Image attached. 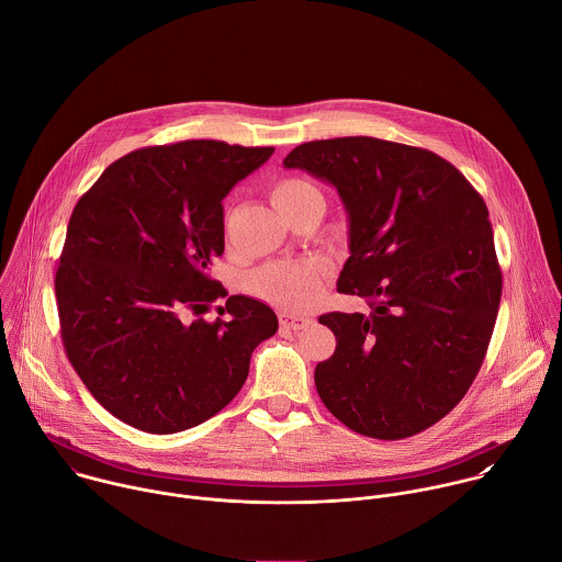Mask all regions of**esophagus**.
<instances>
[{"label":"esophagus","mask_w":562,"mask_h":562,"mask_svg":"<svg viewBox=\"0 0 562 562\" xmlns=\"http://www.w3.org/2000/svg\"><path fill=\"white\" fill-rule=\"evenodd\" d=\"M278 319H280V327L282 329H291V331H300V329H304L308 325V317L293 315V313H286V311H282L278 315Z\"/></svg>","instance_id":"34e87169"}]
</instances>
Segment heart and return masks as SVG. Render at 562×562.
<instances>
[{
  "label": "heart",
  "instance_id": "obj_1",
  "mask_svg": "<svg viewBox=\"0 0 562 562\" xmlns=\"http://www.w3.org/2000/svg\"><path fill=\"white\" fill-rule=\"evenodd\" d=\"M311 198H323V195H319V191L313 184L297 178L280 180L271 189V202L284 217ZM329 271H331V262L319 256L271 262L247 276V289L256 297L273 306L302 311V308H308L319 297V293H323V284Z\"/></svg>",
  "mask_w": 562,
  "mask_h": 562
}]
</instances>
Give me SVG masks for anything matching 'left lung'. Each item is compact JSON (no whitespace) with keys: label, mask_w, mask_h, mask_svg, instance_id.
<instances>
[{"label":"left lung","mask_w":562,"mask_h":562,"mask_svg":"<svg viewBox=\"0 0 562 562\" xmlns=\"http://www.w3.org/2000/svg\"><path fill=\"white\" fill-rule=\"evenodd\" d=\"M334 184L349 215L338 291L367 313L319 315L336 351L315 367L351 431L400 440L445 418L485 360L503 295L485 200L440 155L378 137L315 139L284 157Z\"/></svg>","instance_id":"left-lung-1"}]
</instances>
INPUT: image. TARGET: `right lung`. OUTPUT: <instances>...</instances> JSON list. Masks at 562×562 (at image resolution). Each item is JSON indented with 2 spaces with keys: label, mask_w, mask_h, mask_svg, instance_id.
<instances>
[{
  "label": "right lung",
  "mask_w": 562,
  "mask_h": 562,
  "mask_svg": "<svg viewBox=\"0 0 562 562\" xmlns=\"http://www.w3.org/2000/svg\"><path fill=\"white\" fill-rule=\"evenodd\" d=\"M271 153L217 139L137 148L75 204L55 273L61 342L122 423L165 436L209 420L278 331L273 308L247 295L227 297L224 321L199 317L228 295L209 276L224 254L222 200Z\"/></svg>",
  "instance_id": "1"
}]
</instances>
